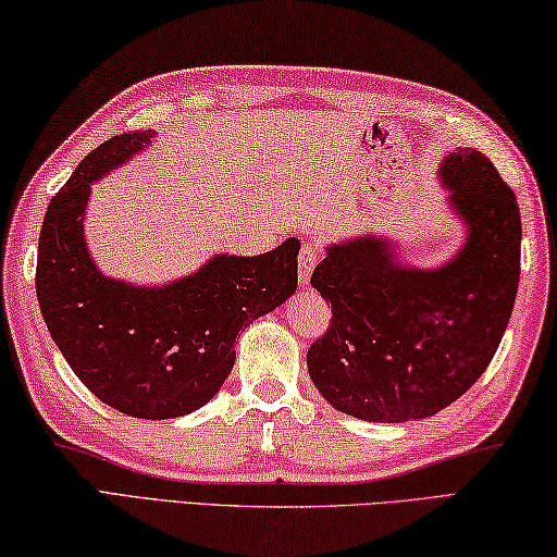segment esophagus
<instances>
[{"mask_svg": "<svg viewBox=\"0 0 557 557\" xmlns=\"http://www.w3.org/2000/svg\"><path fill=\"white\" fill-rule=\"evenodd\" d=\"M318 256H321V251H318V244H313V242L301 244V251H299V282L301 285H309L313 265L318 263Z\"/></svg>", "mask_w": 557, "mask_h": 557, "instance_id": "1", "label": "esophagus"}]
</instances>
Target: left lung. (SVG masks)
<instances>
[{
	"mask_svg": "<svg viewBox=\"0 0 557 557\" xmlns=\"http://www.w3.org/2000/svg\"><path fill=\"white\" fill-rule=\"evenodd\" d=\"M449 203L467 222L461 251L437 270L401 268L377 236L330 246L311 285L333 318L306 363L335 409L401 423L453 405L498 351L519 285L517 196L474 148L441 164Z\"/></svg>",
	"mask_w": 557,
	"mask_h": 557,
	"instance_id": "obj_1",
	"label": "left lung"
}]
</instances>
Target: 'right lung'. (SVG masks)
<instances>
[{"label":"right lung","mask_w":557,"mask_h":557,"mask_svg":"<svg viewBox=\"0 0 557 557\" xmlns=\"http://www.w3.org/2000/svg\"><path fill=\"white\" fill-rule=\"evenodd\" d=\"M150 132L112 136L81 160L45 212L35 268L40 311L71 371L104 405L174 419L218 395L246 325L297 292L299 242L263 256H215L164 287L100 275L83 242L90 182L144 150Z\"/></svg>","instance_id":"add662e5"}]
</instances>
